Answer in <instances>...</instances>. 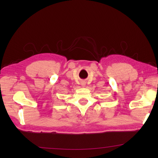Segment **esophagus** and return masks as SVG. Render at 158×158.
<instances>
[{
  "mask_svg": "<svg viewBox=\"0 0 158 158\" xmlns=\"http://www.w3.org/2000/svg\"><path fill=\"white\" fill-rule=\"evenodd\" d=\"M81 84H82V85H83V86H85V82H81Z\"/></svg>",
  "mask_w": 158,
  "mask_h": 158,
  "instance_id": "1",
  "label": "esophagus"
}]
</instances>
